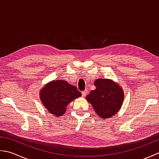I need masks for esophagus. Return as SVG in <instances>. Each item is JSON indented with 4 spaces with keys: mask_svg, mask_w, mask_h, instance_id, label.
<instances>
[{
    "mask_svg": "<svg viewBox=\"0 0 159 159\" xmlns=\"http://www.w3.org/2000/svg\"><path fill=\"white\" fill-rule=\"evenodd\" d=\"M87 93H88V90L85 89V91H83V92H82V96H83V97H85V96L87 95Z\"/></svg>",
    "mask_w": 159,
    "mask_h": 159,
    "instance_id": "obj_1",
    "label": "esophagus"
}]
</instances>
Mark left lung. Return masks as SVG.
Segmentation results:
<instances>
[{"instance_id": "obj_1", "label": "left lung", "mask_w": 159, "mask_h": 159, "mask_svg": "<svg viewBox=\"0 0 159 159\" xmlns=\"http://www.w3.org/2000/svg\"><path fill=\"white\" fill-rule=\"evenodd\" d=\"M96 89L91 91L86 99L102 119L114 116L121 109L124 99L122 87L109 79H98L94 82Z\"/></svg>"}]
</instances>
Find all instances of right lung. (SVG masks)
<instances>
[{"label":"right lung","instance_id":"add662e5","mask_svg":"<svg viewBox=\"0 0 159 159\" xmlns=\"http://www.w3.org/2000/svg\"><path fill=\"white\" fill-rule=\"evenodd\" d=\"M81 96L76 87L64 80H52L42 87L39 98L50 113L56 117L65 113L68 104Z\"/></svg>","mask_w":159,"mask_h":159}]
</instances>
